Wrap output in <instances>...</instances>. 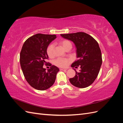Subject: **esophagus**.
<instances>
[{
	"label": "esophagus",
	"instance_id": "esophagus-1",
	"mask_svg": "<svg viewBox=\"0 0 123 123\" xmlns=\"http://www.w3.org/2000/svg\"><path fill=\"white\" fill-rule=\"evenodd\" d=\"M60 70H61V71H67V69H65V68H60Z\"/></svg>",
	"mask_w": 123,
	"mask_h": 123
}]
</instances>
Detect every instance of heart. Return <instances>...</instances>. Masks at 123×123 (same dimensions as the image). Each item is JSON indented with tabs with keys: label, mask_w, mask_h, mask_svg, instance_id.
I'll return each instance as SVG.
<instances>
[{
	"label": "heart",
	"mask_w": 123,
	"mask_h": 123,
	"mask_svg": "<svg viewBox=\"0 0 123 123\" xmlns=\"http://www.w3.org/2000/svg\"><path fill=\"white\" fill-rule=\"evenodd\" d=\"M59 44L66 50L68 48H72V44L69 40H62L59 42ZM54 45L53 44H51L48 46L47 49V53L49 57H53L54 56ZM68 62V60L67 59L63 58H58L56 59L54 63L55 65H56L59 67H65Z\"/></svg>",
	"instance_id": "heart-1"
}]
</instances>
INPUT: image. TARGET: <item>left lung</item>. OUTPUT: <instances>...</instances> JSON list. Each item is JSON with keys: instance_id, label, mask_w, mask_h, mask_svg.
<instances>
[{"instance_id": "obj_1", "label": "left lung", "mask_w": 123, "mask_h": 123, "mask_svg": "<svg viewBox=\"0 0 123 123\" xmlns=\"http://www.w3.org/2000/svg\"><path fill=\"white\" fill-rule=\"evenodd\" d=\"M62 37L72 41L76 48L77 60L74 62L71 67L80 70L77 72L75 69V76L70 79V82L80 88L91 85L97 77L102 64L101 51L98 42L92 37L84 32L61 34Z\"/></svg>"}]
</instances>
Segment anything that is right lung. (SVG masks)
Segmentation results:
<instances>
[{
	"label": "right lung",
	"mask_w": 123,
	"mask_h": 123,
	"mask_svg": "<svg viewBox=\"0 0 123 123\" xmlns=\"http://www.w3.org/2000/svg\"><path fill=\"white\" fill-rule=\"evenodd\" d=\"M56 38L55 35L37 34L26 40L20 53L21 68L26 80L38 90H45L52 86L59 71L51 66L47 71L43 68L49 58L47 53L49 44Z\"/></svg>",
	"instance_id": "obj_1"
}]
</instances>
